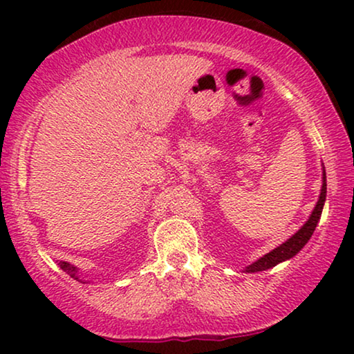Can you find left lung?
Here are the masks:
<instances>
[{
	"mask_svg": "<svg viewBox=\"0 0 354 354\" xmlns=\"http://www.w3.org/2000/svg\"><path fill=\"white\" fill-rule=\"evenodd\" d=\"M326 195H327V182H326V171H324L321 195H319V200L316 203V206H314L309 219L304 222L301 229H299L295 235L290 236L285 243L277 246V248H274L272 251H269L268 254H264L263 258H259L256 263L250 264L248 268L245 269L246 272H261V270H268L270 268H274V266H277L279 263H283V261L293 258V256L308 243V240L311 239L314 230H316L317 222L321 219V214H322L324 203H326Z\"/></svg>",
	"mask_w": 354,
	"mask_h": 354,
	"instance_id": "8db88e82",
	"label": "left lung"
}]
</instances>
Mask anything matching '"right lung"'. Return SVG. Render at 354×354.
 <instances>
[{
  "mask_svg": "<svg viewBox=\"0 0 354 354\" xmlns=\"http://www.w3.org/2000/svg\"><path fill=\"white\" fill-rule=\"evenodd\" d=\"M57 264H59V268H61L62 270H66V272L69 274L72 279L80 280L79 275H77V268H74V266L69 264V263H66V261H59V263H57ZM80 282H82V280H80Z\"/></svg>",
  "mask_w": 354,
  "mask_h": 354,
  "instance_id": "add662e5",
  "label": "right lung"
}]
</instances>
